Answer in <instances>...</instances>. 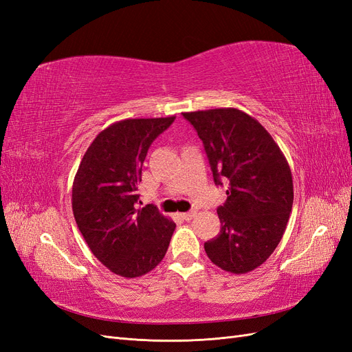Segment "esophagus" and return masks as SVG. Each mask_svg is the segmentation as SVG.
Returning <instances> with one entry per match:
<instances>
[{
    "label": "esophagus",
    "instance_id": "1",
    "mask_svg": "<svg viewBox=\"0 0 352 352\" xmlns=\"http://www.w3.org/2000/svg\"><path fill=\"white\" fill-rule=\"evenodd\" d=\"M195 214H197L195 211H188V212H184L182 219H184V220H192V219L195 217Z\"/></svg>",
    "mask_w": 352,
    "mask_h": 352
}]
</instances>
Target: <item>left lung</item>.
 Returning <instances> with one entry per match:
<instances>
[{
  "label": "left lung",
  "instance_id": "8db88e82",
  "mask_svg": "<svg viewBox=\"0 0 352 352\" xmlns=\"http://www.w3.org/2000/svg\"><path fill=\"white\" fill-rule=\"evenodd\" d=\"M184 117L204 144L216 185L228 184V199L217 208L220 233L204 243L206 252L225 272H252L278 247L289 220V164L261 123L238 109Z\"/></svg>",
  "mask_w": 352,
  "mask_h": 352
}]
</instances>
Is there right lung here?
Segmentation results:
<instances>
[{"instance_id":"obj_1","label":"right lung","mask_w":352,"mask_h":352,"mask_svg":"<svg viewBox=\"0 0 352 352\" xmlns=\"http://www.w3.org/2000/svg\"><path fill=\"white\" fill-rule=\"evenodd\" d=\"M175 119H124L105 127L73 180V216L85 242L105 267L126 279L157 267L176 228L153 204L135 206L148 148Z\"/></svg>"}]
</instances>
